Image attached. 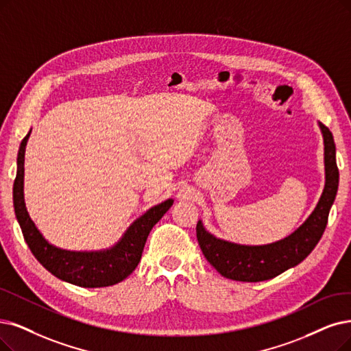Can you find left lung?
<instances>
[{"label":"left lung","mask_w":351,"mask_h":351,"mask_svg":"<svg viewBox=\"0 0 351 351\" xmlns=\"http://www.w3.org/2000/svg\"><path fill=\"white\" fill-rule=\"evenodd\" d=\"M324 138L326 186L318 204L301 226L284 239L262 246L237 245L208 233L199 220L195 233L204 258L224 278L242 282H259L272 279L301 263L319 242L326 230L330 208L339 189V168L335 162L332 134L324 123L318 122Z\"/></svg>","instance_id":"obj_1"}]
</instances>
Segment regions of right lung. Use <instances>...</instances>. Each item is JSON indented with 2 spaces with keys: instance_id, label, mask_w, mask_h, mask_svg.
<instances>
[{
  "instance_id": "1",
  "label": "right lung",
  "mask_w": 351,
  "mask_h": 351,
  "mask_svg": "<svg viewBox=\"0 0 351 351\" xmlns=\"http://www.w3.org/2000/svg\"><path fill=\"white\" fill-rule=\"evenodd\" d=\"M32 131L21 141L17 157V177L14 180V210L23 230V236L36 259L56 278L83 288H101L115 285L131 275L141 259L151 229L170 208L174 200L168 199L151 207L138 217L121 241L110 249L96 252H75L50 245L30 219L24 203V156Z\"/></svg>"
}]
</instances>
